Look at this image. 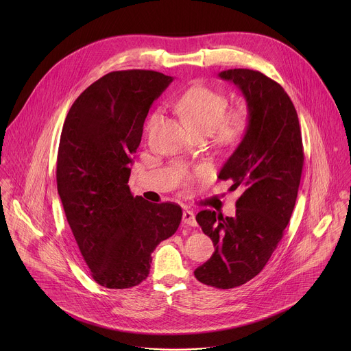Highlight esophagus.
Listing matches in <instances>:
<instances>
[{
    "label": "esophagus",
    "instance_id": "esophagus-1",
    "mask_svg": "<svg viewBox=\"0 0 351 351\" xmlns=\"http://www.w3.org/2000/svg\"><path fill=\"white\" fill-rule=\"evenodd\" d=\"M183 222L186 223V225H189V226H197V221H195V215H194V213L193 211H189V210H186V211H183Z\"/></svg>",
    "mask_w": 351,
    "mask_h": 351
}]
</instances>
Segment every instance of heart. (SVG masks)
I'll use <instances>...</instances> for the list:
<instances>
[{"label":"heart","mask_w":351,"mask_h":351,"mask_svg":"<svg viewBox=\"0 0 351 351\" xmlns=\"http://www.w3.org/2000/svg\"><path fill=\"white\" fill-rule=\"evenodd\" d=\"M178 108L187 123L198 133L218 132L222 141H232L243 128L240 114L225 115L228 108L226 97L203 84H195L187 88L179 98ZM160 122V114L156 112L149 118L147 128L153 129Z\"/></svg>","instance_id":"obj_1"}]
</instances>
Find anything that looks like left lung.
Instances as JSON below:
<instances>
[{
	"mask_svg": "<svg viewBox=\"0 0 351 351\" xmlns=\"http://www.w3.org/2000/svg\"><path fill=\"white\" fill-rule=\"evenodd\" d=\"M243 93L248 125L243 140L219 172L240 189L236 215L204 210L195 215L211 237L213 257L194 271L204 285L233 289L257 276L283 237L302 179L304 149L298 117L283 87L253 69L219 73Z\"/></svg>",
	"mask_w": 351,
	"mask_h": 351,
	"instance_id": "8db88e82",
	"label": "left lung"
}]
</instances>
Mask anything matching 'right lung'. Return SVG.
<instances>
[{"mask_svg":"<svg viewBox=\"0 0 351 351\" xmlns=\"http://www.w3.org/2000/svg\"><path fill=\"white\" fill-rule=\"evenodd\" d=\"M171 82L156 71L110 72L76 98L62 128L58 194L93 279L108 289L141 283L182 221L180 206L133 197L128 184L148 110Z\"/></svg>","mask_w":351,"mask_h":351,"instance_id":"1","label":"right lung"}]
</instances>
